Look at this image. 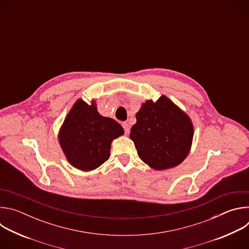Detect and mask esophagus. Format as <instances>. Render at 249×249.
<instances>
[{
	"label": "esophagus",
	"instance_id": "34e87169",
	"mask_svg": "<svg viewBox=\"0 0 249 249\" xmlns=\"http://www.w3.org/2000/svg\"><path fill=\"white\" fill-rule=\"evenodd\" d=\"M122 126H123V128H124V131H125V133L126 134H128L129 132H130V125L128 124V123H122Z\"/></svg>",
	"mask_w": 249,
	"mask_h": 249
}]
</instances>
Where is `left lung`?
Masks as SVG:
<instances>
[{"instance_id":"obj_1","label":"left lung","mask_w":249,"mask_h":249,"mask_svg":"<svg viewBox=\"0 0 249 249\" xmlns=\"http://www.w3.org/2000/svg\"><path fill=\"white\" fill-rule=\"evenodd\" d=\"M130 138L140 159L156 170L180 164L189 154L193 124L189 116L168 97L147 100L136 114Z\"/></svg>"}]
</instances>
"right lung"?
<instances>
[{"instance_id":"add662e5","label":"right lung","mask_w":249,"mask_h":249,"mask_svg":"<svg viewBox=\"0 0 249 249\" xmlns=\"http://www.w3.org/2000/svg\"><path fill=\"white\" fill-rule=\"evenodd\" d=\"M123 134L118 122L98 113L95 101L78 99L60 129L59 143L71 164L89 171L109 159L111 142Z\"/></svg>"}]
</instances>
